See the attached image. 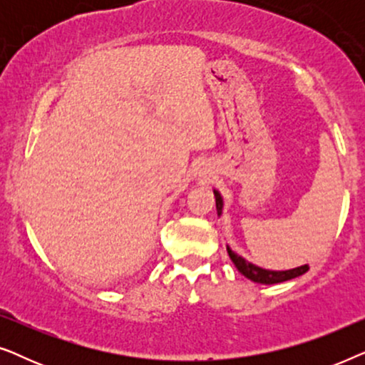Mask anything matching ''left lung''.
Instances as JSON below:
<instances>
[{
    "label": "left lung",
    "instance_id": "8db88e82",
    "mask_svg": "<svg viewBox=\"0 0 365 365\" xmlns=\"http://www.w3.org/2000/svg\"><path fill=\"white\" fill-rule=\"evenodd\" d=\"M214 197H216L217 214L221 216L222 214V197L217 191H214ZM227 254H229V257H231V261L234 262V266L237 267V271L241 272L242 276H246L247 279H251L252 282H259V284L284 282V281H289V279L302 276V274H306L309 271L307 264H304V266L296 267V269H289V271H267V269L254 266V264L246 261L244 257L237 256V254L232 252L229 247H227Z\"/></svg>",
    "mask_w": 365,
    "mask_h": 365
}]
</instances>
